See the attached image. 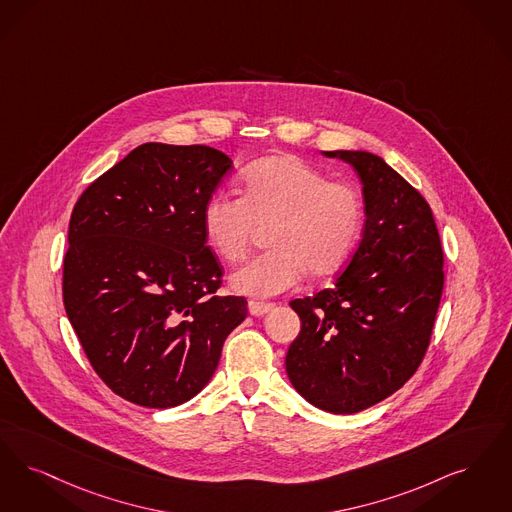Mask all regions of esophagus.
I'll return each instance as SVG.
<instances>
[{
    "label": "esophagus",
    "instance_id": "1",
    "mask_svg": "<svg viewBox=\"0 0 512 512\" xmlns=\"http://www.w3.org/2000/svg\"><path fill=\"white\" fill-rule=\"evenodd\" d=\"M272 308H274V305H270V303H259V301H249V314H251V316H257V318L265 316V314H268V312H270Z\"/></svg>",
    "mask_w": 512,
    "mask_h": 512
}]
</instances>
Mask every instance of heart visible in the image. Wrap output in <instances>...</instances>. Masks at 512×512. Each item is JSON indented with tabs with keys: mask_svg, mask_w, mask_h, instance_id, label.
I'll return each instance as SVG.
<instances>
[{
	"mask_svg": "<svg viewBox=\"0 0 512 512\" xmlns=\"http://www.w3.org/2000/svg\"><path fill=\"white\" fill-rule=\"evenodd\" d=\"M204 234L226 261H240L259 226H270L274 247L230 276V287L270 299L299 286L308 268L326 276L347 263L364 228V200L347 181L328 177L293 156H274L247 167L242 196L215 192L202 211Z\"/></svg>",
	"mask_w": 512,
	"mask_h": 512,
	"instance_id": "b5f03b06",
	"label": "heart"
}]
</instances>
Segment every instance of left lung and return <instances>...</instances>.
<instances>
[{
    "mask_svg": "<svg viewBox=\"0 0 512 512\" xmlns=\"http://www.w3.org/2000/svg\"><path fill=\"white\" fill-rule=\"evenodd\" d=\"M322 154L358 175L366 223L335 284L289 303L301 331L286 371L312 406L350 415L389 398L419 368L442 297L444 255L429 204L381 156Z\"/></svg>",
    "mask_w": 512,
    "mask_h": 512,
    "instance_id": "obj_1",
    "label": "left lung"
}]
</instances>
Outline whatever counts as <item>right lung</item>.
Instances as JSON below:
<instances>
[{
    "mask_svg": "<svg viewBox=\"0 0 512 512\" xmlns=\"http://www.w3.org/2000/svg\"><path fill=\"white\" fill-rule=\"evenodd\" d=\"M225 152L146 143L83 192L68 226L62 297L97 375L127 402L175 408L213 377L244 297H219L202 211Z\"/></svg>",
    "mask_w": 512,
    "mask_h": 512,
    "instance_id": "add662e5",
    "label": "right lung"
}]
</instances>
